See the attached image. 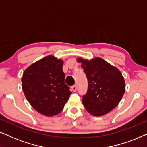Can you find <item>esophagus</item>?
<instances>
[{"mask_svg":"<svg viewBox=\"0 0 147 147\" xmlns=\"http://www.w3.org/2000/svg\"><path fill=\"white\" fill-rule=\"evenodd\" d=\"M71 89H72V90H73V91H74V92H76V91H77V86H76V85H74V86L71 87Z\"/></svg>","mask_w":147,"mask_h":147,"instance_id":"esophagus-1","label":"esophagus"}]
</instances>
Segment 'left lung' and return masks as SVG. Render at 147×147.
<instances>
[{
  "label": "left lung",
  "mask_w": 147,
  "mask_h": 147,
  "mask_svg": "<svg viewBox=\"0 0 147 147\" xmlns=\"http://www.w3.org/2000/svg\"><path fill=\"white\" fill-rule=\"evenodd\" d=\"M88 79V91L82 96L86 110L95 116H103L118 106L125 92L121 72L100 57L78 58Z\"/></svg>",
  "instance_id": "8db88e82"
}]
</instances>
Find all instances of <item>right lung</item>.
Instances as JSON below:
<instances>
[{"instance_id": "add662e5", "label": "right lung", "mask_w": 147, "mask_h": 147, "mask_svg": "<svg viewBox=\"0 0 147 147\" xmlns=\"http://www.w3.org/2000/svg\"><path fill=\"white\" fill-rule=\"evenodd\" d=\"M63 64L62 60L49 55L23 72L21 82L25 97L34 109L45 116L61 112L71 94L64 81Z\"/></svg>"}]
</instances>
